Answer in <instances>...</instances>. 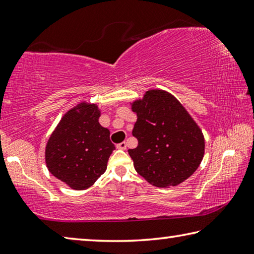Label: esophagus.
I'll list each match as a JSON object with an SVG mask.
<instances>
[{"label": "esophagus", "instance_id": "esophagus-1", "mask_svg": "<svg viewBox=\"0 0 254 254\" xmlns=\"http://www.w3.org/2000/svg\"><path fill=\"white\" fill-rule=\"evenodd\" d=\"M117 148H118V149H120V150H126V149H127V143L124 142V141H123V142L119 143V144L117 145Z\"/></svg>", "mask_w": 254, "mask_h": 254}]
</instances>
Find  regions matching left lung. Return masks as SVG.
<instances>
[{
	"label": "left lung",
	"mask_w": 254,
	"mask_h": 254,
	"mask_svg": "<svg viewBox=\"0 0 254 254\" xmlns=\"http://www.w3.org/2000/svg\"><path fill=\"white\" fill-rule=\"evenodd\" d=\"M131 105L137 147L128 154L136 173L157 187L177 186L190 177L203 160L205 140L182 103L168 92L150 89Z\"/></svg>",
	"instance_id": "1"
}]
</instances>
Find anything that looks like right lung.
<instances>
[{
	"label": "right lung",
	"instance_id": "1",
	"mask_svg": "<svg viewBox=\"0 0 254 254\" xmlns=\"http://www.w3.org/2000/svg\"><path fill=\"white\" fill-rule=\"evenodd\" d=\"M96 104L81 102L64 115L46 145L47 168L75 190H84L105 173L115 149Z\"/></svg>",
	"mask_w": 254,
	"mask_h": 254
}]
</instances>
